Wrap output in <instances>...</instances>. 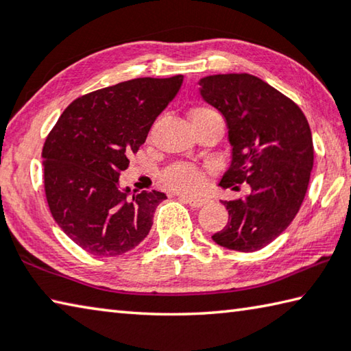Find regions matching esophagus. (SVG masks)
<instances>
[{"label":"esophagus","instance_id":"obj_1","mask_svg":"<svg viewBox=\"0 0 351 351\" xmlns=\"http://www.w3.org/2000/svg\"><path fill=\"white\" fill-rule=\"evenodd\" d=\"M181 199L192 207H201L207 203V198L203 197H186V195H181Z\"/></svg>","mask_w":351,"mask_h":351}]
</instances>
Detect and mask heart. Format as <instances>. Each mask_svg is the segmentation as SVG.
<instances>
[{
  "label": "heart",
  "mask_w": 351,
  "mask_h": 351,
  "mask_svg": "<svg viewBox=\"0 0 351 351\" xmlns=\"http://www.w3.org/2000/svg\"><path fill=\"white\" fill-rule=\"evenodd\" d=\"M189 116L193 127L203 125V123L207 122L223 123V117L219 116V112L217 110H213L212 106H195V108L190 110ZM161 180L165 186L170 187L171 190L189 193L201 186V182H203V175H201V171L195 167V165L176 162L171 164L170 167L162 171Z\"/></svg>",
  "instance_id": "obj_1"
}]
</instances>
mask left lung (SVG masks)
I'll return each instance as SVG.
<instances>
[{
	"label": "left lung",
	"mask_w": 351,
	"mask_h": 351,
	"mask_svg": "<svg viewBox=\"0 0 351 351\" xmlns=\"http://www.w3.org/2000/svg\"><path fill=\"white\" fill-rule=\"evenodd\" d=\"M199 93L221 112L229 128L232 161L219 186L247 197L223 201L229 221L213 234L217 245L254 252L269 245L304 203L314 162L311 130L289 97L251 74H217L199 80Z\"/></svg>",
	"instance_id": "obj_1"
}]
</instances>
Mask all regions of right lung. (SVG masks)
Masks as SVG:
<instances>
[{
  "mask_svg": "<svg viewBox=\"0 0 351 351\" xmlns=\"http://www.w3.org/2000/svg\"><path fill=\"white\" fill-rule=\"evenodd\" d=\"M182 79L141 77L85 94L47 134L41 152L47 206L63 232L88 254H125L150 232L153 213L167 197L142 190L130 198L119 176Z\"/></svg>",
  "mask_w": 351,
  "mask_h": 351,
  "instance_id": "add662e5",
  "label": "right lung"
}]
</instances>
